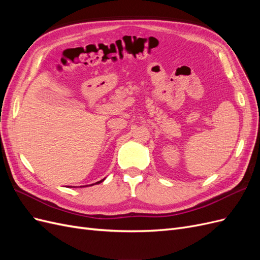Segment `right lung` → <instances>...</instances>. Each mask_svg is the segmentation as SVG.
I'll use <instances>...</instances> for the list:
<instances>
[{
    "mask_svg": "<svg viewBox=\"0 0 260 260\" xmlns=\"http://www.w3.org/2000/svg\"><path fill=\"white\" fill-rule=\"evenodd\" d=\"M104 180H105V178H104V179H102L101 181H98V182H96V183H94V184H100L101 182H103V181H104ZM91 185H93V184H91ZM85 186H89V185H85ZM80 187H82V186H80Z\"/></svg>",
    "mask_w": 260,
    "mask_h": 260,
    "instance_id": "1",
    "label": "right lung"
}]
</instances>
